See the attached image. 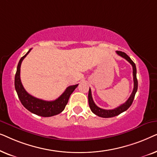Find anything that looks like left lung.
Masks as SVG:
<instances>
[{"mask_svg": "<svg viewBox=\"0 0 157 157\" xmlns=\"http://www.w3.org/2000/svg\"><path fill=\"white\" fill-rule=\"evenodd\" d=\"M117 53L120 56H121L124 59H125L126 61L129 62V63L132 64V68H133V78H134V89H133V91L132 94H131L130 97L128 98V100L124 103V104H121V106H118L117 108H115L114 109H111V110H106V109H101L99 107L96 106L94 103L93 98H92L91 95V89H89V96H88V98H89V107L91 109L92 112H93L94 114L100 117L103 118H111L116 117V116H118L120 113H121L124 111L127 110V109L129 108L132 105L133 101H134L135 94H136L137 91V89H138V81H137L136 78V68L135 63L133 62L132 59H130V57L128 56L127 54H126L124 52H122V51H117Z\"/></svg>", "mask_w": 157, "mask_h": 157, "instance_id": "1", "label": "left lung"}]
</instances>
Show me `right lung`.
Instances as JSON below:
<instances>
[{"instance_id":"right-lung-1","label":"right lung","mask_w":157,"mask_h":157,"mask_svg":"<svg viewBox=\"0 0 157 157\" xmlns=\"http://www.w3.org/2000/svg\"><path fill=\"white\" fill-rule=\"evenodd\" d=\"M31 50V48L28 51L26 54L21 58L18 62V66H17V71L16 76H15V89H16L19 99L25 109L31 111V113H35L38 116L44 117H50L59 114L64 110L68 101V99H69L71 94L76 89L78 84L70 86L67 87L65 91L57 99L51 101L39 99V98L34 97L31 94H29L25 91L23 86L22 83H21L20 71L21 63H22L24 58L29 54Z\"/></svg>"}]
</instances>
